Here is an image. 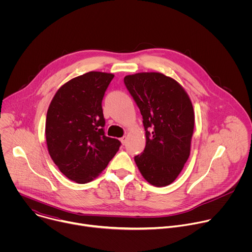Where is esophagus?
Wrapping results in <instances>:
<instances>
[{"label": "esophagus", "instance_id": "esophagus-1", "mask_svg": "<svg viewBox=\"0 0 252 252\" xmlns=\"http://www.w3.org/2000/svg\"><path fill=\"white\" fill-rule=\"evenodd\" d=\"M126 138H127V137H126V135H124L123 137H121V138H120V140L122 141V143H123V145H125V143L126 142Z\"/></svg>", "mask_w": 252, "mask_h": 252}]
</instances>
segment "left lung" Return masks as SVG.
Segmentation results:
<instances>
[{"label": "left lung", "instance_id": "obj_1", "mask_svg": "<svg viewBox=\"0 0 252 252\" xmlns=\"http://www.w3.org/2000/svg\"><path fill=\"white\" fill-rule=\"evenodd\" d=\"M124 83L140 111L147 137L145 150L134 161L151 185L168 186L189 157L192 103L181 85L159 73L126 76Z\"/></svg>", "mask_w": 252, "mask_h": 252}]
</instances>
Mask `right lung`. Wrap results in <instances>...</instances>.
Here are the masks:
<instances>
[{"instance_id": "right-lung-1", "label": "right lung", "mask_w": 252, "mask_h": 252, "mask_svg": "<svg viewBox=\"0 0 252 252\" xmlns=\"http://www.w3.org/2000/svg\"><path fill=\"white\" fill-rule=\"evenodd\" d=\"M113 74L90 71L64 84L47 114L46 138L50 156L70 181L87 184L119 152L121 141L104 134L102 98Z\"/></svg>"}]
</instances>
